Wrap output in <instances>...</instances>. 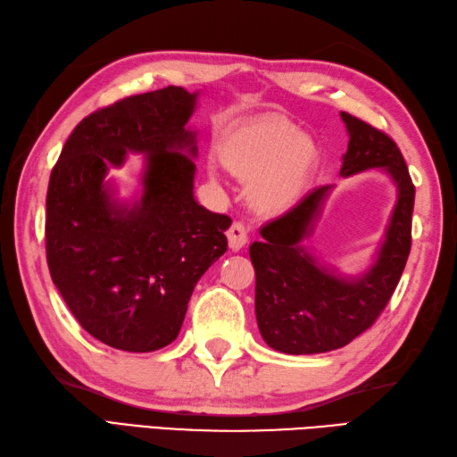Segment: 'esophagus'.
<instances>
[{"instance_id":"esophagus-1","label":"esophagus","mask_w":457,"mask_h":457,"mask_svg":"<svg viewBox=\"0 0 457 457\" xmlns=\"http://www.w3.org/2000/svg\"><path fill=\"white\" fill-rule=\"evenodd\" d=\"M227 237H228L230 250L238 252V250L245 248V245L248 242V230H246L245 225H242V222L237 220V222H232V225H230Z\"/></svg>"}]
</instances>
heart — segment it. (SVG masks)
<instances>
[{
  "label": "heart",
  "mask_w": 457,
  "mask_h": 457,
  "mask_svg": "<svg viewBox=\"0 0 457 457\" xmlns=\"http://www.w3.org/2000/svg\"><path fill=\"white\" fill-rule=\"evenodd\" d=\"M220 160L248 179V199L262 212L295 207L319 164L317 145L279 115H266L232 130L220 145ZM209 176L217 168L209 164Z\"/></svg>",
  "instance_id": "heart-1"
}]
</instances>
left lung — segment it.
<instances>
[{"instance_id": "obj_1", "label": "left lung", "mask_w": 457, "mask_h": 457, "mask_svg": "<svg viewBox=\"0 0 457 457\" xmlns=\"http://www.w3.org/2000/svg\"><path fill=\"white\" fill-rule=\"evenodd\" d=\"M340 117L350 135L340 176L381 168L397 187V203L378 256L358 278L338 276L301 245L332 186L312 189L262 227V240L250 246L258 328L270 348L293 356L338 350L368 330L389 303L411 252L414 186L399 146L361 119L344 111Z\"/></svg>"}]
</instances>
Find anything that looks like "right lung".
<instances>
[{
  "label": "right lung",
  "instance_id": "1",
  "mask_svg": "<svg viewBox=\"0 0 457 457\" xmlns=\"http://www.w3.org/2000/svg\"><path fill=\"white\" fill-rule=\"evenodd\" d=\"M197 91L168 86L79 120L46 194V262L91 337L125 352L174 342L197 281L227 252L230 217L194 197ZM127 151L145 154L144 194L114 199L104 179Z\"/></svg>",
  "mask_w": 457,
  "mask_h": 457
}]
</instances>
